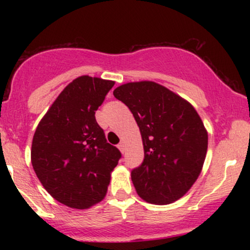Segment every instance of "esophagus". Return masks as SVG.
I'll return each mask as SVG.
<instances>
[{
    "label": "esophagus",
    "instance_id": "obj_1",
    "mask_svg": "<svg viewBox=\"0 0 250 250\" xmlns=\"http://www.w3.org/2000/svg\"><path fill=\"white\" fill-rule=\"evenodd\" d=\"M117 148L120 149V151H121L122 154H125V143L123 142H120L119 145H117Z\"/></svg>",
    "mask_w": 250,
    "mask_h": 250
}]
</instances>
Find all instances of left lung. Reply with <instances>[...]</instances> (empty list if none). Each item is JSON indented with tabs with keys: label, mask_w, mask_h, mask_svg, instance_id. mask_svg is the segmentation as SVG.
<instances>
[{
	"label": "left lung",
	"mask_w": 250,
	"mask_h": 250,
	"mask_svg": "<svg viewBox=\"0 0 250 250\" xmlns=\"http://www.w3.org/2000/svg\"><path fill=\"white\" fill-rule=\"evenodd\" d=\"M141 131L145 159L131 170L139 196L154 205L182 197L197 180L208 134L190 103L155 82H130L114 90Z\"/></svg>",
	"instance_id": "1"
}]
</instances>
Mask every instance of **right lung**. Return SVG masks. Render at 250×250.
Here are the masks:
<instances>
[{
    "mask_svg": "<svg viewBox=\"0 0 250 250\" xmlns=\"http://www.w3.org/2000/svg\"><path fill=\"white\" fill-rule=\"evenodd\" d=\"M114 84L99 77H77L57 96L34 134V170L45 190L70 208L87 209L100 202L122 156L95 119Z\"/></svg>",
    "mask_w": 250,
    "mask_h": 250,
    "instance_id": "add662e5",
    "label": "right lung"
}]
</instances>
